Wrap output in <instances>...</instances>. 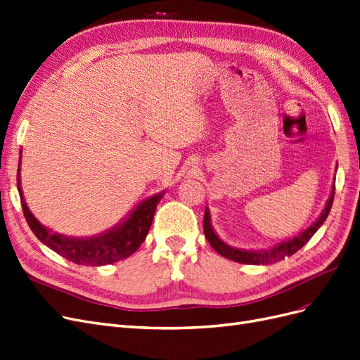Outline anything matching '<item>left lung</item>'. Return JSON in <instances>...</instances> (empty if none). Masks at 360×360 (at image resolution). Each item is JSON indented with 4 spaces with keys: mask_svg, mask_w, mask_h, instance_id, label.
Wrapping results in <instances>:
<instances>
[{
    "mask_svg": "<svg viewBox=\"0 0 360 360\" xmlns=\"http://www.w3.org/2000/svg\"><path fill=\"white\" fill-rule=\"evenodd\" d=\"M338 168V164H337ZM335 168V171H337ZM333 195H335V179H333L332 183V189H330V195L328 198V201L325 204V208L321 210L320 216L309 225L307 229H304L302 232L293 235L292 238L288 240H283L274 245H269L268 249H257V250H247V249H238V247H232L229 244H226L223 241L217 232L214 231L213 225H212V214H210V208L205 207V212H204V233H205V238L208 240L210 245L213 247V249L221 255L225 256L231 260H235V262L238 264H249V265H271V264H276L283 260L284 257L292 256L293 253L298 252L301 247H304L309 238L313 237V235L319 231V228L323 225L329 212H330V207L333 202Z\"/></svg>",
    "mask_w": 360,
    "mask_h": 360,
    "instance_id": "1",
    "label": "left lung"
}]
</instances>
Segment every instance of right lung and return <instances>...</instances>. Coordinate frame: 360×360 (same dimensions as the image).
Wrapping results in <instances>:
<instances>
[{"instance_id":"1","label":"right lung","mask_w":360,"mask_h":360,"mask_svg":"<svg viewBox=\"0 0 360 360\" xmlns=\"http://www.w3.org/2000/svg\"><path fill=\"white\" fill-rule=\"evenodd\" d=\"M20 164L22 150L18 168V191L23 216L27 219L31 231L49 249L79 265L103 266L129 257L146 240L152 226L156 207L165 195V191H162L146 198L131 210V213L125 219H122L115 226L100 233L91 235V237H68L64 233L52 232L31 213L22 191Z\"/></svg>"}]
</instances>
